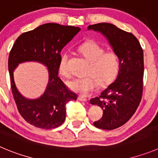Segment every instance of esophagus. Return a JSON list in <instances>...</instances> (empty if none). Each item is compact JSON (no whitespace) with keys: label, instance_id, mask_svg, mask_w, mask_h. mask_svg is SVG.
I'll return each mask as SVG.
<instances>
[{"label":"esophagus","instance_id":"34e87169","mask_svg":"<svg viewBox=\"0 0 158 158\" xmlns=\"http://www.w3.org/2000/svg\"><path fill=\"white\" fill-rule=\"evenodd\" d=\"M78 99L80 101H83V102H86V101H87V99H86V97H82V96H79V97H78Z\"/></svg>","mask_w":158,"mask_h":158}]
</instances>
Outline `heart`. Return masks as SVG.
Wrapping results in <instances>:
<instances>
[{"mask_svg": "<svg viewBox=\"0 0 158 158\" xmlns=\"http://www.w3.org/2000/svg\"><path fill=\"white\" fill-rule=\"evenodd\" d=\"M79 52L89 63L85 78H74L68 82L71 90L82 96H87L95 90L97 85L101 87L110 84L117 77L120 61L113 51H107L94 41H86L78 48ZM69 55L63 53L59 59L58 70L60 74H69L67 62Z\"/></svg>", "mask_w": 158, "mask_h": 158, "instance_id": "b5f03b06", "label": "heart"}]
</instances>
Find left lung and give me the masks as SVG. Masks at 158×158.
I'll return each mask as SVG.
<instances>
[{
  "mask_svg": "<svg viewBox=\"0 0 158 158\" xmlns=\"http://www.w3.org/2000/svg\"><path fill=\"white\" fill-rule=\"evenodd\" d=\"M88 30L101 32L118 55L120 68L115 80L90 104L102 108L103 116L94 122L98 129L112 130L126 124L141 101L143 79V51L137 38L113 24L98 23Z\"/></svg>",
  "mask_w": 158,
  "mask_h": 158,
  "instance_id": "left-lung-1",
  "label": "left lung"
}]
</instances>
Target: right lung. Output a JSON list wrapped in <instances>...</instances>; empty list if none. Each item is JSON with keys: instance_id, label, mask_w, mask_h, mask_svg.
Wrapping results in <instances>:
<instances>
[{"instance_id": "add662e5", "label": "right lung", "mask_w": 158, "mask_h": 158, "mask_svg": "<svg viewBox=\"0 0 158 158\" xmlns=\"http://www.w3.org/2000/svg\"><path fill=\"white\" fill-rule=\"evenodd\" d=\"M80 28L46 23L17 38L8 57L11 86L18 110L32 126L45 129L58 127L64 122L65 104L77 100V94L68 89L58 77L60 52ZM35 61L48 68V82L45 91L36 99L26 98L17 89L14 72L21 63Z\"/></svg>"}]
</instances>
